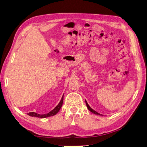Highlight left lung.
Returning a JSON list of instances; mask_svg holds the SVG:
<instances>
[{
  "instance_id": "1",
  "label": "left lung",
  "mask_w": 147,
  "mask_h": 147,
  "mask_svg": "<svg viewBox=\"0 0 147 147\" xmlns=\"http://www.w3.org/2000/svg\"><path fill=\"white\" fill-rule=\"evenodd\" d=\"M85 103H86V105H87V107L88 108V109H89V111H90L91 112V113H92L93 114H97V115H100V116H103V115H102V114H100V113H98V112H96V111H94V109H92L91 107H90L89 105V104L87 103V101L85 100Z\"/></svg>"
}]
</instances>
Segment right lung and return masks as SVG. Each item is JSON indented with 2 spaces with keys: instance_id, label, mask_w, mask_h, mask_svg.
<instances>
[{
  "instance_id": "obj_1",
  "label": "right lung",
  "mask_w": 147,
  "mask_h": 147,
  "mask_svg": "<svg viewBox=\"0 0 147 147\" xmlns=\"http://www.w3.org/2000/svg\"><path fill=\"white\" fill-rule=\"evenodd\" d=\"M63 102V94L62 97V99H61L60 101L59 102V103L51 111H50L49 113H48L47 114H39L36 113H34V112H31V113H28V114L29 116H32V117H37V118H48V117L50 116H55V114H57L58 111H60V109H61L62 106V104Z\"/></svg>"
}]
</instances>
